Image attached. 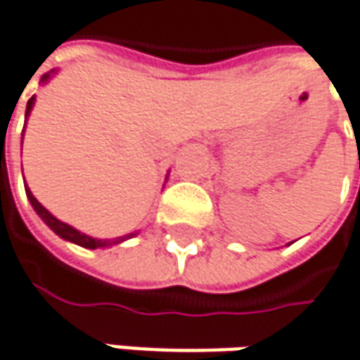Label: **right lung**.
<instances>
[{
	"label": "right lung",
	"instance_id": "right-lung-1",
	"mask_svg": "<svg viewBox=\"0 0 360 360\" xmlns=\"http://www.w3.org/2000/svg\"><path fill=\"white\" fill-rule=\"evenodd\" d=\"M50 80V74H44L41 76V82H48ZM34 96L27 101V106H25V118L30 117V112H32V108H34ZM25 195L30 199V203H32V207L36 210L39 217L44 219V224L50 227L54 233H58L62 240H68L72 243H78V245H82V248H88V250H96V248H108V245H115V243L124 242V240H129V238H133L136 233H129V236H122V238H115V240H96V238H90L86 233H80L78 229H74L68 224H64V221H60V219H56L54 215L50 213V211L46 210L41 203H39L36 197L32 195V191L30 189H25Z\"/></svg>",
	"mask_w": 360,
	"mask_h": 360
}]
</instances>
